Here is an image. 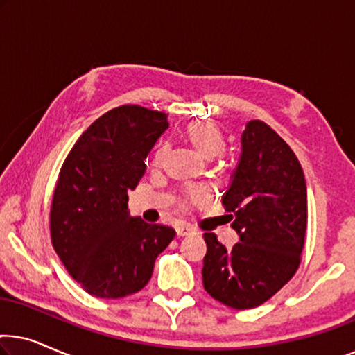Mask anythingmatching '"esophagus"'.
Returning <instances> with one entry per match:
<instances>
[{"mask_svg":"<svg viewBox=\"0 0 355 355\" xmlns=\"http://www.w3.org/2000/svg\"><path fill=\"white\" fill-rule=\"evenodd\" d=\"M176 232H178V236H179V237H184V236H189V234H192L193 230H192L191 226H186V225H179V226L176 227Z\"/></svg>","mask_w":355,"mask_h":355,"instance_id":"1","label":"esophagus"}]
</instances>
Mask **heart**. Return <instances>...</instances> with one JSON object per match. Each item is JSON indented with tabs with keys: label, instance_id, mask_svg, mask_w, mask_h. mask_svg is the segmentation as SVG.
<instances>
[{
	"label": "heart",
	"instance_id": "obj_1",
	"mask_svg": "<svg viewBox=\"0 0 355 355\" xmlns=\"http://www.w3.org/2000/svg\"><path fill=\"white\" fill-rule=\"evenodd\" d=\"M184 137L191 147L196 150V152L200 155V157L211 159L218 157L225 152L226 148V139L225 134H223L221 128L211 121H193V123H189L186 128H184ZM168 148L166 145H159V147L155 150L153 158H152V166L153 168H162L164 164V159H166ZM205 198V193H203L200 189H189L186 192V203H198Z\"/></svg>",
	"mask_w": 355,
	"mask_h": 355
}]
</instances>
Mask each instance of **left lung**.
I'll return each mask as SVG.
<instances>
[{"mask_svg": "<svg viewBox=\"0 0 355 355\" xmlns=\"http://www.w3.org/2000/svg\"><path fill=\"white\" fill-rule=\"evenodd\" d=\"M242 153L223 196L239 242L226 249L205 232L203 288L231 309L259 307L293 278L307 230L304 171L288 144L263 121H249Z\"/></svg>", "mask_w": 355, "mask_h": 355, "instance_id": "left-lung-1", "label": "left lung"}]
</instances>
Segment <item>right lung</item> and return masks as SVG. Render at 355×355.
Instances as JSON below:
<instances>
[{"label":"right lung","instance_id":"right-lung-1","mask_svg":"<svg viewBox=\"0 0 355 355\" xmlns=\"http://www.w3.org/2000/svg\"><path fill=\"white\" fill-rule=\"evenodd\" d=\"M168 129V114L123 105L100 116L67 155L50 210L51 242L85 293L119 299L152 278L157 257L174 239L169 226L129 216L128 191Z\"/></svg>","mask_w":355,"mask_h":355}]
</instances>
